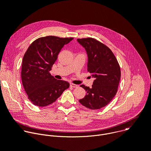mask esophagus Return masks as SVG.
Segmentation results:
<instances>
[{"mask_svg":"<svg viewBox=\"0 0 151 151\" xmlns=\"http://www.w3.org/2000/svg\"><path fill=\"white\" fill-rule=\"evenodd\" d=\"M70 86L71 87H73V88H76V87H78V85H77L74 84V83H71L70 84Z\"/></svg>","mask_w":151,"mask_h":151,"instance_id":"obj_1","label":"esophagus"}]
</instances>
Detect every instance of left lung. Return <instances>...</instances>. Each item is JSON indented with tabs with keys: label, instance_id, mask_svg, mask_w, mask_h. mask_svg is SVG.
Listing matches in <instances>:
<instances>
[{
	"label": "left lung",
	"instance_id": "obj_1",
	"mask_svg": "<svg viewBox=\"0 0 151 151\" xmlns=\"http://www.w3.org/2000/svg\"><path fill=\"white\" fill-rule=\"evenodd\" d=\"M88 54V72L95 78L92 88L81 85L87 94L79 100L90 109H99L109 104L116 94L121 78V69L111 50L92 37L78 39Z\"/></svg>",
	"mask_w": 151,
	"mask_h": 151
}]
</instances>
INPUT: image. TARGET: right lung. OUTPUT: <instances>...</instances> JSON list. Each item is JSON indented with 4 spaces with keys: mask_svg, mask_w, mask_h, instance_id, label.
<instances>
[{
    "mask_svg": "<svg viewBox=\"0 0 151 151\" xmlns=\"http://www.w3.org/2000/svg\"><path fill=\"white\" fill-rule=\"evenodd\" d=\"M73 37L47 36L34 40L24 55L21 67V80L29 100L44 107L54 103L68 88L70 83L58 80L50 71L64 47Z\"/></svg>",
    "mask_w": 151,
    "mask_h": 151,
    "instance_id": "add662e5",
    "label": "right lung"
}]
</instances>
